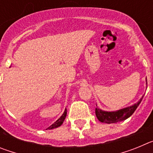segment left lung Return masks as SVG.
Here are the masks:
<instances>
[{
    "instance_id": "1",
    "label": "left lung",
    "mask_w": 153,
    "mask_h": 153,
    "mask_svg": "<svg viewBox=\"0 0 153 153\" xmlns=\"http://www.w3.org/2000/svg\"><path fill=\"white\" fill-rule=\"evenodd\" d=\"M143 97L140 99V100L133 106H131L129 107L124 108V109H120L118 111L115 112H106L102 111L100 109H99L97 106L95 109L96 116L100 122L104 123H118L123 120H126L131 117L133 113L136 111V109L139 106V105L141 102Z\"/></svg>"
}]
</instances>
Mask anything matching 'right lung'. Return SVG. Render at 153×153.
<instances>
[{"label":"right lung","mask_w":153,"mask_h":153,"mask_svg":"<svg viewBox=\"0 0 153 153\" xmlns=\"http://www.w3.org/2000/svg\"><path fill=\"white\" fill-rule=\"evenodd\" d=\"M66 117H67V109H65L64 113H63V115H62L61 117H60V118L58 119L57 120H56V122L54 123H53L52 125L51 126H49L47 129H54V128H56V127L58 126H60L63 124V121H64L65 118H66Z\"/></svg>","instance_id":"right-lung-1"}]
</instances>
